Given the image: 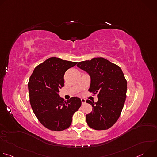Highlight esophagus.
<instances>
[{"instance_id":"esophagus-1","label":"esophagus","mask_w":157,"mask_h":157,"mask_svg":"<svg viewBox=\"0 0 157 157\" xmlns=\"http://www.w3.org/2000/svg\"><path fill=\"white\" fill-rule=\"evenodd\" d=\"M81 102H82V105H84L86 103V99H81Z\"/></svg>"}]
</instances>
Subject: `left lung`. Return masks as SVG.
Returning a JSON list of instances; mask_svg holds the SVG:
<instances>
[{
  "mask_svg": "<svg viewBox=\"0 0 157 157\" xmlns=\"http://www.w3.org/2000/svg\"><path fill=\"white\" fill-rule=\"evenodd\" d=\"M77 66L91 77L89 91L98 94L97 102L87 100L93 107L86 116L87 125L97 130H107L118 120L127 93V81L120 67L104 58L79 62Z\"/></svg>",
  "mask_w": 157,
  "mask_h": 157,
  "instance_id": "obj_1",
  "label": "left lung"
}]
</instances>
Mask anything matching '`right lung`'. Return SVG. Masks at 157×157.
<instances>
[{"instance_id":"obj_1","label":"right lung","mask_w":157,"mask_h":157,"mask_svg":"<svg viewBox=\"0 0 157 157\" xmlns=\"http://www.w3.org/2000/svg\"><path fill=\"white\" fill-rule=\"evenodd\" d=\"M77 62L52 57L38 65L29 79L30 102L40 122L50 130L62 131L71 124L72 117L81 105L79 98L64 101L58 93L64 85V75Z\"/></svg>"}]
</instances>
